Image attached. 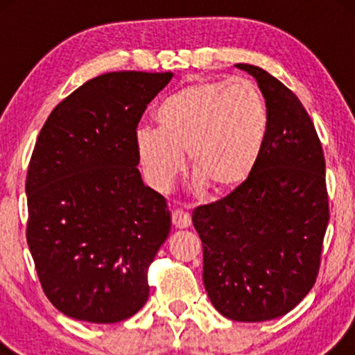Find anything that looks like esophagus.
Returning <instances> with one entry per match:
<instances>
[{"label":"esophagus","mask_w":355,"mask_h":355,"mask_svg":"<svg viewBox=\"0 0 355 355\" xmlns=\"http://www.w3.org/2000/svg\"><path fill=\"white\" fill-rule=\"evenodd\" d=\"M171 220H173L174 227H178V230H186V227L191 226V216H189L187 213L182 210L173 211Z\"/></svg>","instance_id":"esophagus-1"}]
</instances>
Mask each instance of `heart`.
<instances>
[{
    "instance_id": "obj_1",
    "label": "heart",
    "mask_w": 355,
    "mask_h": 355,
    "mask_svg": "<svg viewBox=\"0 0 355 355\" xmlns=\"http://www.w3.org/2000/svg\"><path fill=\"white\" fill-rule=\"evenodd\" d=\"M158 128L135 130V152L145 178L166 192L184 168L215 196L241 187L265 150L270 114L254 82L200 80L158 105Z\"/></svg>"
}]
</instances>
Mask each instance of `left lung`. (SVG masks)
I'll list each match as a JSON object with an SVG mask.
<instances>
[{
  "label": "left lung",
  "instance_id": "1",
  "mask_svg": "<svg viewBox=\"0 0 355 355\" xmlns=\"http://www.w3.org/2000/svg\"><path fill=\"white\" fill-rule=\"evenodd\" d=\"M254 77L270 114L268 139L252 176L221 200L193 210L203 245V284L234 322L291 312L313 288L329 210L324 157L297 96L261 67Z\"/></svg>",
  "mask_w": 355,
  "mask_h": 355
}]
</instances>
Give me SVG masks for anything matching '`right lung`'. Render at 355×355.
<instances>
[{
    "label": "right lung",
    "instance_id": "add662e5",
    "mask_svg": "<svg viewBox=\"0 0 355 355\" xmlns=\"http://www.w3.org/2000/svg\"><path fill=\"white\" fill-rule=\"evenodd\" d=\"M173 72H108L61 101L27 171V244L46 297L67 317L116 323L148 299L147 271L171 230L137 169L135 129Z\"/></svg>",
    "mask_w": 355,
    "mask_h": 355
}]
</instances>
